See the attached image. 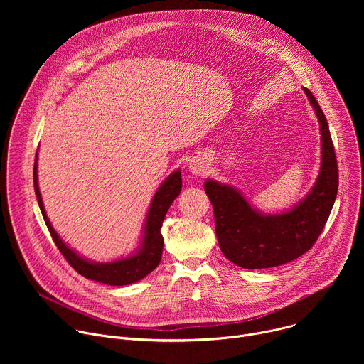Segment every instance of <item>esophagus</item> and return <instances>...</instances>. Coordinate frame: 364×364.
Returning a JSON list of instances; mask_svg holds the SVG:
<instances>
[{
    "instance_id": "1",
    "label": "esophagus",
    "mask_w": 364,
    "mask_h": 364,
    "mask_svg": "<svg viewBox=\"0 0 364 364\" xmlns=\"http://www.w3.org/2000/svg\"><path fill=\"white\" fill-rule=\"evenodd\" d=\"M188 170L194 176H203L207 171V164L200 159H193L188 163Z\"/></svg>"
}]
</instances>
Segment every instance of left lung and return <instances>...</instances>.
<instances>
[{"label": "left lung", "instance_id": "1", "mask_svg": "<svg viewBox=\"0 0 364 364\" xmlns=\"http://www.w3.org/2000/svg\"><path fill=\"white\" fill-rule=\"evenodd\" d=\"M321 131L318 178L294 209L281 215L257 212L228 184L205 180L204 191L215 210V228L223 255L245 269L274 268L308 252L321 235L338 188V168L328 124L314 95L304 87Z\"/></svg>", "mask_w": 364, "mask_h": 364}]
</instances>
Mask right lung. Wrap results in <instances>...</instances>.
I'll return each instance as SVG.
<instances>
[{"instance_id": "right-lung-1", "label": "right lung", "mask_w": 364, "mask_h": 364, "mask_svg": "<svg viewBox=\"0 0 364 364\" xmlns=\"http://www.w3.org/2000/svg\"><path fill=\"white\" fill-rule=\"evenodd\" d=\"M33 180H34V191L37 196L38 207L41 210L43 219L46 222V226L53 237L58 249L60 253L65 256L69 265L83 275L87 279L102 282L107 285H114V287H122V285H129L134 284L148 274H151L155 268L159 267L161 261V255H163V246H164V239L161 236V226L164 222V218L170 209L171 203L176 200V197L181 191V171L176 170L173 174H170L159 187V190L155 191L149 209L146 213L145 219V226H144V237L141 245L138 246L136 252L128 257L118 259V261L114 262H107V264H100V262H90L87 259L77 255L73 249H70L56 233V230L51 226L46 210H44V204L41 200V194L38 190L37 184V154H36V160H34V171H33Z\"/></svg>"}]
</instances>
